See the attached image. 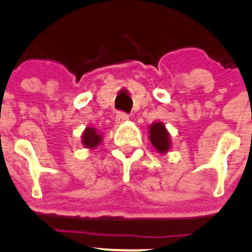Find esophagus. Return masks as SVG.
I'll return each mask as SVG.
<instances>
[{
    "mask_svg": "<svg viewBox=\"0 0 252 252\" xmlns=\"http://www.w3.org/2000/svg\"><path fill=\"white\" fill-rule=\"evenodd\" d=\"M129 119V115L126 114V113H118L117 117H115V123L117 124H123L124 122H126Z\"/></svg>",
    "mask_w": 252,
    "mask_h": 252,
    "instance_id": "34e87169",
    "label": "esophagus"
}]
</instances>
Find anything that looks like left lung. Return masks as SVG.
<instances>
[{"instance_id":"left-lung-1","label":"left lung","mask_w":252,"mask_h":252,"mask_svg":"<svg viewBox=\"0 0 252 252\" xmlns=\"http://www.w3.org/2000/svg\"><path fill=\"white\" fill-rule=\"evenodd\" d=\"M149 139L155 150L160 154L168 153L171 147L169 131L161 122H155L149 126Z\"/></svg>"}]
</instances>
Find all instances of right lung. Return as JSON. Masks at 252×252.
<instances>
[{"label":"right lung","mask_w":252,"mask_h":252,"mask_svg":"<svg viewBox=\"0 0 252 252\" xmlns=\"http://www.w3.org/2000/svg\"><path fill=\"white\" fill-rule=\"evenodd\" d=\"M103 135L95 128L87 126L82 134V144L87 149H94L102 143Z\"/></svg>","instance_id":"add662e5"}]
</instances>
